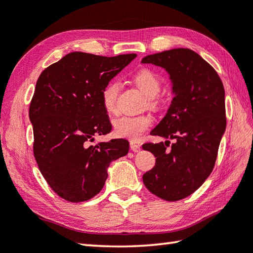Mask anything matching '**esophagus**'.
Segmentation results:
<instances>
[{
	"label": "esophagus",
	"instance_id": "1",
	"mask_svg": "<svg viewBox=\"0 0 253 253\" xmlns=\"http://www.w3.org/2000/svg\"><path fill=\"white\" fill-rule=\"evenodd\" d=\"M130 149L134 151V153H138V151H140L141 150V147H140V145H138V144H136V142H130Z\"/></svg>",
	"mask_w": 253,
	"mask_h": 253
}]
</instances>
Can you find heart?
I'll return each mask as SVG.
<instances>
[{
  "mask_svg": "<svg viewBox=\"0 0 253 253\" xmlns=\"http://www.w3.org/2000/svg\"><path fill=\"white\" fill-rule=\"evenodd\" d=\"M135 84L148 98V106L155 108L158 103L155 99L159 94L162 85L158 77L153 72L148 70H141L134 76ZM119 91V83L112 81L102 90V103L103 106L108 114L116 113V99ZM153 125V118L148 115H140V116H123L114 121V134L118 138H125L128 140L137 141L142 135L148 130Z\"/></svg>",
  "mask_w": 253,
  "mask_h": 253,
  "instance_id": "obj_1",
  "label": "heart"
}]
</instances>
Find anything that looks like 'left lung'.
Instances as JSON below:
<instances>
[{"instance_id": "8db88e82", "label": "left lung", "mask_w": 253, "mask_h": 253, "mask_svg": "<svg viewBox=\"0 0 253 253\" xmlns=\"http://www.w3.org/2000/svg\"><path fill=\"white\" fill-rule=\"evenodd\" d=\"M141 63L164 68L173 94L166 115L150 134L176 139L170 149L169 140L142 146L156 157L142 181L151 194L177 201L194 194L214 167L227 125L224 88L213 67L189 48L147 55Z\"/></svg>"}]
</instances>
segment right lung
Here are the masks:
<instances>
[{
    "mask_svg": "<svg viewBox=\"0 0 253 253\" xmlns=\"http://www.w3.org/2000/svg\"><path fill=\"white\" fill-rule=\"evenodd\" d=\"M136 54L114 57L73 52L42 72L30 105L34 157L49 187L71 203L93 198L103 189L112 162L129 144L112 139L88 146L112 130L102 90Z\"/></svg>",
    "mask_w": 253,
    "mask_h": 253,
    "instance_id": "obj_1",
    "label": "right lung"
}]
</instances>
